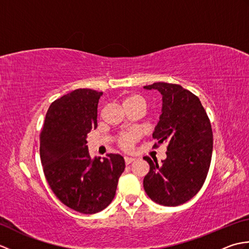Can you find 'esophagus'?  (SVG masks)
<instances>
[{
  "instance_id": "34e87169",
  "label": "esophagus",
  "mask_w": 249,
  "mask_h": 249,
  "mask_svg": "<svg viewBox=\"0 0 249 249\" xmlns=\"http://www.w3.org/2000/svg\"><path fill=\"white\" fill-rule=\"evenodd\" d=\"M124 160H125V163H126V165H129V163L133 162V161L136 160V158H134V157H127V156H126V157H124Z\"/></svg>"
}]
</instances>
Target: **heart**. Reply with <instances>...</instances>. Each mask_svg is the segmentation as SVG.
I'll use <instances>...</instances> for the list:
<instances>
[{"label": "heart", "mask_w": 249, "mask_h": 249, "mask_svg": "<svg viewBox=\"0 0 249 249\" xmlns=\"http://www.w3.org/2000/svg\"><path fill=\"white\" fill-rule=\"evenodd\" d=\"M142 103L144 104V99L142 98L139 95H130L127 98L125 99L124 104H128V103ZM139 134L137 133V131H129V133H126L124 135L121 136V138L119 140V143L120 145L123 147L125 150H129L133 144L136 142V140L138 139Z\"/></svg>", "instance_id": "1"}]
</instances>
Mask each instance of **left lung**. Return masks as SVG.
Returning <instances> with one entry per match:
<instances>
[{"instance_id": "8db88e82", "label": "left lung", "mask_w": 249, "mask_h": 249, "mask_svg": "<svg viewBox=\"0 0 249 249\" xmlns=\"http://www.w3.org/2000/svg\"><path fill=\"white\" fill-rule=\"evenodd\" d=\"M143 88L161 94V114L153 138L168 144L161 163L143 157L150 165L144 190L158 204H183L199 192L208 176L213 151L210 120L199 98L178 84L155 82Z\"/></svg>"}]
</instances>
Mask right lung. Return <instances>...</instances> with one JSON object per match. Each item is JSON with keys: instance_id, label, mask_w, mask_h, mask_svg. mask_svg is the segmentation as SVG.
I'll return each instance as SVG.
<instances>
[{"instance_id": "right-lung-1", "label": "right lung", "mask_w": 249, "mask_h": 249, "mask_svg": "<svg viewBox=\"0 0 249 249\" xmlns=\"http://www.w3.org/2000/svg\"><path fill=\"white\" fill-rule=\"evenodd\" d=\"M102 95L78 89L54 100L40 133V160L47 182L62 203L82 214L107 208L125 169L119 154L89 156L87 135L97 127Z\"/></svg>"}]
</instances>
